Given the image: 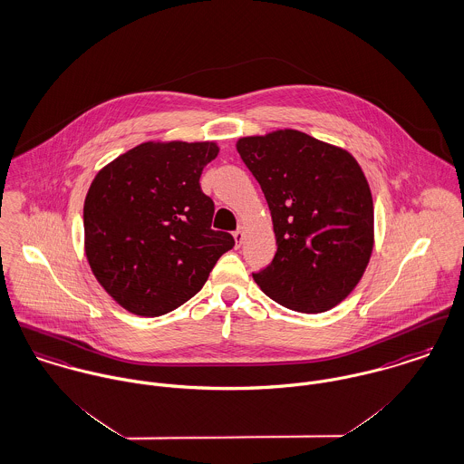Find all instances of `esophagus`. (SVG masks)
Returning <instances> with one entry per match:
<instances>
[{"instance_id": "esophagus-1", "label": "esophagus", "mask_w": 464, "mask_h": 464, "mask_svg": "<svg viewBox=\"0 0 464 464\" xmlns=\"http://www.w3.org/2000/svg\"><path fill=\"white\" fill-rule=\"evenodd\" d=\"M234 241H236V248H239L241 243H243V230L241 228L234 232Z\"/></svg>"}]
</instances>
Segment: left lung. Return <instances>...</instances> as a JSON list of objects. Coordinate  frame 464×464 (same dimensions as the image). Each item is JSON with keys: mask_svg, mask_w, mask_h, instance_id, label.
Here are the masks:
<instances>
[{"mask_svg": "<svg viewBox=\"0 0 464 464\" xmlns=\"http://www.w3.org/2000/svg\"><path fill=\"white\" fill-rule=\"evenodd\" d=\"M237 152L262 188L276 237L273 262L253 280L301 314L337 306L362 280L374 248V204L345 149L295 129L243 136Z\"/></svg>", "mask_w": 464, "mask_h": 464, "instance_id": "1", "label": "left lung"}]
</instances>
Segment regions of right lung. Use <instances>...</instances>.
I'll return each mask as SVG.
<instances>
[{"mask_svg": "<svg viewBox=\"0 0 464 464\" xmlns=\"http://www.w3.org/2000/svg\"><path fill=\"white\" fill-rule=\"evenodd\" d=\"M216 141H145L93 177L83 206L84 255L102 289L141 317L169 314L197 295L234 246L212 230L200 175Z\"/></svg>", "mask_w": 464, "mask_h": 464, "instance_id": "1", "label": "right lung"}]
</instances>
